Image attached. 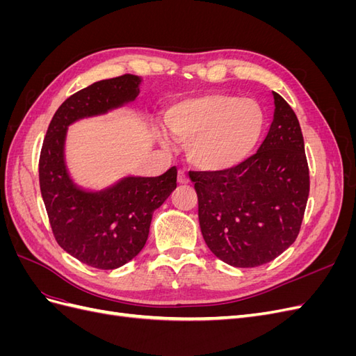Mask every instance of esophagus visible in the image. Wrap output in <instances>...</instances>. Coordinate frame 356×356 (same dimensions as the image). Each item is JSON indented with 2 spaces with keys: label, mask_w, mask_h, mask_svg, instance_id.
Listing matches in <instances>:
<instances>
[{
  "label": "esophagus",
  "mask_w": 356,
  "mask_h": 356,
  "mask_svg": "<svg viewBox=\"0 0 356 356\" xmlns=\"http://www.w3.org/2000/svg\"><path fill=\"white\" fill-rule=\"evenodd\" d=\"M188 175L186 174V170H178V182H179V184H182V186H184V184H188Z\"/></svg>",
  "instance_id": "1"
}]
</instances>
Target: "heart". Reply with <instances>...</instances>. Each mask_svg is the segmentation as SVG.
<instances>
[{
  "mask_svg": "<svg viewBox=\"0 0 356 356\" xmlns=\"http://www.w3.org/2000/svg\"><path fill=\"white\" fill-rule=\"evenodd\" d=\"M172 136L187 143L188 160L203 170L242 165L260 144L266 114L254 99L208 93L181 101L165 115Z\"/></svg>",
  "mask_w": 356,
  "mask_h": 356,
  "instance_id": "heart-1",
  "label": "heart"
}]
</instances>
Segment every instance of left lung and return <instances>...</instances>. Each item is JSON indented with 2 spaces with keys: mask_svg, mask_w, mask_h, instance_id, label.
I'll return each mask as SVG.
<instances>
[{
  "mask_svg": "<svg viewBox=\"0 0 356 356\" xmlns=\"http://www.w3.org/2000/svg\"><path fill=\"white\" fill-rule=\"evenodd\" d=\"M275 115L258 152L227 170H190L203 239L221 261L257 267L297 239L309 197V166L298 118L273 92Z\"/></svg>",
  "mask_w": 356,
  "mask_h": 356,
  "instance_id": "1",
  "label": "left lung"
}]
</instances>
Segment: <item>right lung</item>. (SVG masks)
<instances>
[{"mask_svg":"<svg viewBox=\"0 0 356 356\" xmlns=\"http://www.w3.org/2000/svg\"><path fill=\"white\" fill-rule=\"evenodd\" d=\"M139 83L138 75L124 74L71 95L53 115L41 147L40 190L53 236L63 251L102 270L141 252L153 212L177 188V168L160 177H126L102 191H84L68 175L63 145L71 123L134 101Z\"/></svg>","mask_w":356,"mask_h":356,"instance_id":"add662e5","label":"right lung"}]
</instances>
